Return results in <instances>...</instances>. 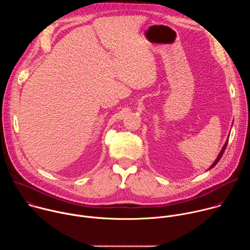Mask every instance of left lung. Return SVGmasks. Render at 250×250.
<instances>
[{
  "label": "left lung",
  "mask_w": 250,
  "mask_h": 250,
  "mask_svg": "<svg viewBox=\"0 0 250 250\" xmlns=\"http://www.w3.org/2000/svg\"><path fill=\"white\" fill-rule=\"evenodd\" d=\"M227 146H228V140H227V142L225 144V146H223V148H222V150H221V152H220V154H219V156H218V158L215 160V162H213L212 164H211V166L209 167V169H211L212 167H215L216 166V164L220 161V159L222 158V156H223V154H224V152H225V150H226V147H227Z\"/></svg>",
  "instance_id": "left-lung-1"
}]
</instances>
